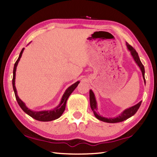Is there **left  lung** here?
Returning <instances> with one entry per match:
<instances>
[{"label":"left lung","mask_w":157,"mask_h":157,"mask_svg":"<svg viewBox=\"0 0 157 157\" xmlns=\"http://www.w3.org/2000/svg\"><path fill=\"white\" fill-rule=\"evenodd\" d=\"M126 45H127V47H128V49L130 51V52H131V55L133 56V58H134L135 62L136 63V64L138 65L140 69H141L143 78H144V83L146 84V80H145V78H144V73H145L144 67L142 65V62L140 61V58H139L138 52H136V50L133 48L132 46H130L128 43H126ZM90 107H91L92 111H93V113H94V114L96 118L99 120H101V121H102L114 123H119V122H121V121H125V120L128 119V118L131 117L132 116L134 115L135 113L137 112L138 109L140 108V106L142 101L138 103L137 105L132 106V107L124 110V111H123L119 116L116 117H113V118L104 117L100 115L97 113V111H98L97 102H96L94 92H92V90H90Z\"/></svg>","instance_id":"1"}]
</instances>
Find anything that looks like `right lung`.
Segmentation results:
<instances>
[{
	"label": "right lung",
	"mask_w": 157,
	"mask_h": 157,
	"mask_svg": "<svg viewBox=\"0 0 157 157\" xmlns=\"http://www.w3.org/2000/svg\"><path fill=\"white\" fill-rule=\"evenodd\" d=\"M23 50H24V48L21 50V52H20L19 57H18L17 60L16 61L15 65H14V68H13V76L12 83H13V90H14V92H15V98H16L17 101L19 106L21 108V109L23 111H24L25 113H27L28 115L32 117V118L35 119L36 120H38V121H52V120H55L56 119L59 118L62 115L63 112H64V111H65L66 102H67V101L69 96L73 92V91L76 88L77 86H78V85L79 84V82L78 81L77 82H75V84H73L71 86H69V87L66 90L65 93H64V94L63 95L61 102H60V104L57 106H56L55 109L51 110V111H32V110L29 109L27 106H25V103L19 98L17 93L15 86V72H16L17 66L19 60L21 57Z\"/></svg>",
	"instance_id": "add662e5"
}]
</instances>
